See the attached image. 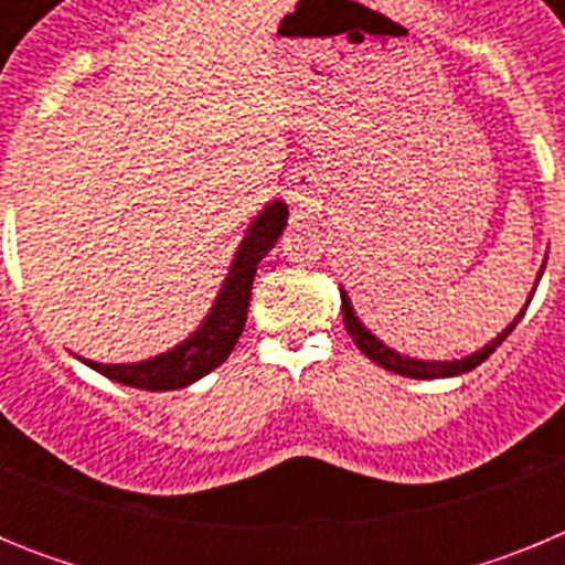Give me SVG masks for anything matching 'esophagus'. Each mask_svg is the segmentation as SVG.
I'll return each mask as SVG.
<instances>
[{
  "label": "esophagus",
  "mask_w": 565,
  "mask_h": 565,
  "mask_svg": "<svg viewBox=\"0 0 565 565\" xmlns=\"http://www.w3.org/2000/svg\"><path fill=\"white\" fill-rule=\"evenodd\" d=\"M288 198H291L294 206H311L313 198H317V174L311 169H299L291 174L288 181Z\"/></svg>",
  "instance_id": "obj_1"
}]
</instances>
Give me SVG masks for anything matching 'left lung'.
<instances>
[{
	"mask_svg": "<svg viewBox=\"0 0 565 565\" xmlns=\"http://www.w3.org/2000/svg\"><path fill=\"white\" fill-rule=\"evenodd\" d=\"M543 268H546V263L541 266V271H537V279H535V288L537 282H541L543 277ZM535 288H532V294H529L526 306L521 308V313H518L512 322H509L507 328H503L501 333H498L492 342H487L483 348H478L476 353H469V356H461V359H433V362H427V359H413V356H402L398 351H393V348H387V344L382 342V339L376 337L373 331H367V328L362 326V319L356 317V311H353L351 306V297H348V291H339L342 294V322L344 328H348V333H351V339L356 342L359 351L364 353L367 359H373V362L379 364V367H384V371H393L398 373V376H407V379H450V376H461V373H469L472 367H478V364L483 362V359H489L492 353H495L498 344L503 342V339L509 337V333L515 331V326L523 319V313H526L529 302H532V297H535Z\"/></svg>",
	"mask_w": 565,
	"mask_h": 565,
	"instance_id": "8db88e82",
	"label": "left lung"
}]
</instances>
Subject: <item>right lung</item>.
<instances>
[{"label":"right lung","instance_id":"add662e5","mask_svg":"<svg viewBox=\"0 0 565 565\" xmlns=\"http://www.w3.org/2000/svg\"><path fill=\"white\" fill-rule=\"evenodd\" d=\"M288 223V206L282 201H271L246 228V237L239 239L234 252L232 266H228L226 279L221 291L214 297V306L203 317L198 331L189 333L181 344H174L172 351L158 353L143 362L127 364H102L93 359H82L87 367H93L102 376L113 379L127 387L138 391H181L192 382L221 367L234 351L239 333L246 328L248 299H252V282L257 274V263L266 257L279 239Z\"/></svg>","mask_w":565,"mask_h":565}]
</instances>
